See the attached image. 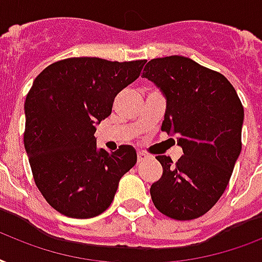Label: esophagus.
Returning <instances> with one entry per match:
<instances>
[{
	"mask_svg": "<svg viewBox=\"0 0 262 262\" xmlns=\"http://www.w3.org/2000/svg\"><path fill=\"white\" fill-rule=\"evenodd\" d=\"M147 157H149L147 154L139 151V153H138V163H142V161H145V160L147 159Z\"/></svg>",
	"mask_w": 262,
	"mask_h": 262,
	"instance_id": "1",
	"label": "esophagus"
}]
</instances>
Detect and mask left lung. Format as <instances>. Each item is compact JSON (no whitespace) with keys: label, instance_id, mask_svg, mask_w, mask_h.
Returning <instances> with one entry per match:
<instances>
[{"label":"left lung","instance_id":"obj_1","mask_svg":"<svg viewBox=\"0 0 262 262\" xmlns=\"http://www.w3.org/2000/svg\"><path fill=\"white\" fill-rule=\"evenodd\" d=\"M142 78L167 99L161 125L176 135L183 156H157L163 176L150 195L160 212L175 220H192L220 200L242 150L243 106L226 76L183 56L153 58Z\"/></svg>","mask_w":262,"mask_h":262}]
</instances>
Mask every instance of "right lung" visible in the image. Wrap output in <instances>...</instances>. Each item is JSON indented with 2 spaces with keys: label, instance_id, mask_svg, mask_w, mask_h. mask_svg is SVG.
Masks as SVG:
<instances>
[{
  "label": "right lung",
  "instance_id": "right-lung-1",
  "mask_svg": "<svg viewBox=\"0 0 262 262\" xmlns=\"http://www.w3.org/2000/svg\"><path fill=\"white\" fill-rule=\"evenodd\" d=\"M145 62L67 58L32 83L24 102V147L36 187L61 214L90 219L105 212L123 175L137 164L133 146L108 153L98 149L94 134Z\"/></svg>",
  "mask_w": 262,
  "mask_h": 262
}]
</instances>
